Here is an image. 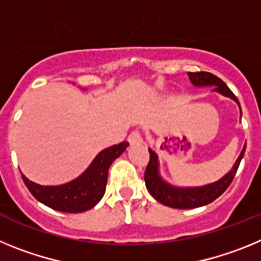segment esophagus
Masks as SVG:
<instances>
[{
	"mask_svg": "<svg viewBox=\"0 0 261 261\" xmlns=\"http://www.w3.org/2000/svg\"><path fill=\"white\" fill-rule=\"evenodd\" d=\"M128 141L130 145H136V144H140V142L142 141L141 138V135H140V132L138 130H133L130 135H129L128 137Z\"/></svg>",
	"mask_w": 261,
	"mask_h": 261,
	"instance_id": "34e87169",
	"label": "esophagus"
}]
</instances>
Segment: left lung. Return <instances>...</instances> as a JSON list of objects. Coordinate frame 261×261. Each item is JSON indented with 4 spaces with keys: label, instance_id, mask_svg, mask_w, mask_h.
<instances>
[{
    "label": "left lung",
    "instance_id": "obj_1",
    "mask_svg": "<svg viewBox=\"0 0 261 261\" xmlns=\"http://www.w3.org/2000/svg\"><path fill=\"white\" fill-rule=\"evenodd\" d=\"M188 77H190V81L195 87H213V90H212L213 93L220 94L225 98H230L231 100H234L238 105L242 116L241 105H239L238 99L231 93V90L226 86L222 80L213 75L212 73H208V71L188 73ZM244 150H246V145H244L241 154H239L235 163L232 165L231 170L218 180L213 181V183L204 184V186L181 187L168 183L165 177L161 175V165H159L158 154L149 147L150 162H149L146 171H145V183H146L147 191L156 201L166 205V206H170V208L193 209L211 204L217 197H220L227 190V187L231 184L232 179L237 174V170L239 167V163H241L242 158L244 155Z\"/></svg>",
    "mask_w": 261,
    "mask_h": 261
}]
</instances>
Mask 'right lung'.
Here are the masks:
<instances>
[{"label":"right lung","mask_w":261,"mask_h":261,"mask_svg":"<svg viewBox=\"0 0 261 261\" xmlns=\"http://www.w3.org/2000/svg\"><path fill=\"white\" fill-rule=\"evenodd\" d=\"M128 146V142H121L103 149L80 176L68 183L41 186L22 174L23 181L32 196L41 204L64 213H82L94 208L102 200L106 192L110 166Z\"/></svg>","instance_id":"1"}]
</instances>
